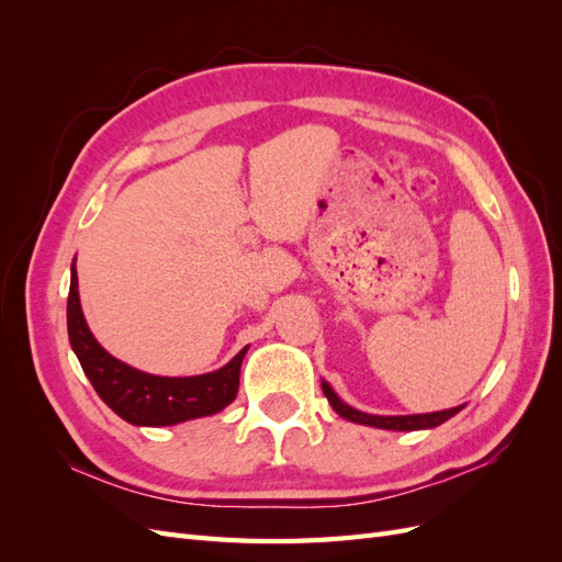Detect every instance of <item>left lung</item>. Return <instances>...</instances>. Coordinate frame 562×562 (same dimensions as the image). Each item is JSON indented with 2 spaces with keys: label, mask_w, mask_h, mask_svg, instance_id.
<instances>
[{
  "label": "left lung",
  "mask_w": 562,
  "mask_h": 562,
  "mask_svg": "<svg viewBox=\"0 0 562 562\" xmlns=\"http://www.w3.org/2000/svg\"><path fill=\"white\" fill-rule=\"evenodd\" d=\"M323 394H326L328 403L333 405V411L356 424H366V427H378V429H389V431H419V429H434L438 424L448 422L454 417L464 405L450 407V411H440V413H424V415H394V417H384V415H368L356 411V407L347 405L342 398H339L335 391L330 389L328 382H321Z\"/></svg>",
  "instance_id": "8db88e82"
}]
</instances>
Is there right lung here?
Listing matches in <instances>:
<instances>
[{
  "label": "right lung",
  "instance_id": "obj_1",
  "mask_svg": "<svg viewBox=\"0 0 562 562\" xmlns=\"http://www.w3.org/2000/svg\"><path fill=\"white\" fill-rule=\"evenodd\" d=\"M67 335L98 396L135 427H171L223 411L239 391L241 361L248 351L244 347L227 366L194 378H159L135 370L108 353L89 330L79 304L75 265L67 295Z\"/></svg>",
  "mask_w": 562,
  "mask_h": 562
}]
</instances>
